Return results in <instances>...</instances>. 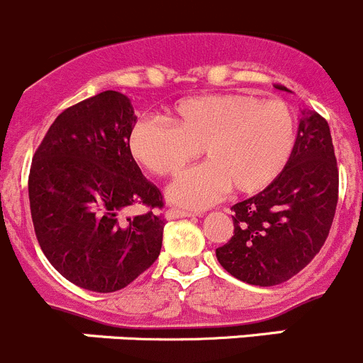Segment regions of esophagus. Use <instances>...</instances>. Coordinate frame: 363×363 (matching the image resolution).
I'll return each instance as SVG.
<instances>
[{
	"instance_id": "1",
	"label": "esophagus",
	"mask_w": 363,
	"mask_h": 363,
	"mask_svg": "<svg viewBox=\"0 0 363 363\" xmlns=\"http://www.w3.org/2000/svg\"><path fill=\"white\" fill-rule=\"evenodd\" d=\"M182 217H194V212H187V210L169 208L165 212V219H182Z\"/></svg>"
}]
</instances>
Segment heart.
<instances>
[{
    "label": "heart",
    "mask_w": 363,
    "mask_h": 363,
    "mask_svg": "<svg viewBox=\"0 0 363 363\" xmlns=\"http://www.w3.org/2000/svg\"><path fill=\"white\" fill-rule=\"evenodd\" d=\"M171 122L135 121L128 150L147 172L174 176L205 153L208 164L179 176L169 187L171 201L203 208L228 189L257 194L281 174L294 150V119L276 99L247 94H208L179 99Z\"/></svg>",
    "instance_id": "obj_1"
}]
</instances>
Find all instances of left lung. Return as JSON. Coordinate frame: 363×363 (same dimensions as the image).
<instances>
[{
  "label": "left lung",
  "instance_id": "1",
  "mask_svg": "<svg viewBox=\"0 0 363 363\" xmlns=\"http://www.w3.org/2000/svg\"><path fill=\"white\" fill-rule=\"evenodd\" d=\"M337 201L339 169L330 126L317 112L303 110L291 160L267 189L231 206L233 235L216 250L217 260L250 285L287 281L326 242Z\"/></svg>",
  "mask_w": 363,
  "mask_h": 363
}]
</instances>
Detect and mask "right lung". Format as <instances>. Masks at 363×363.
Wrapping results in <instances>:
<instances>
[{
  "instance_id": "obj_1",
  "label": "right lung",
  "mask_w": 363,
  "mask_h": 363,
  "mask_svg": "<svg viewBox=\"0 0 363 363\" xmlns=\"http://www.w3.org/2000/svg\"><path fill=\"white\" fill-rule=\"evenodd\" d=\"M135 121L126 96L99 92L65 108L33 155L28 196L40 250L87 291H121L162 250V194L128 150ZM133 204L147 212L126 218Z\"/></svg>"
}]
</instances>
